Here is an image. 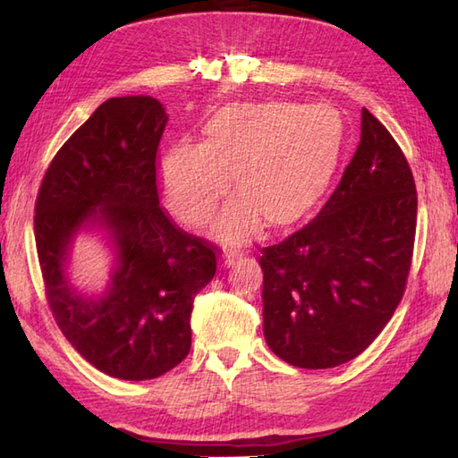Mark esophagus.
Listing matches in <instances>:
<instances>
[{
	"label": "esophagus",
	"instance_id": "34e87169",
	"mask_svg": "<svg viewBox=\"0 0 458 458\" xmlns=\"http://www.w3.org/2000/svg\"><path fill=\"white\" fill-rule=\"evenodd\" d=\"M236 259H238V254H234V251H226V254L222 256V266H224V267L234 266Z\"/></svg>",
	"mask_w": 458,
	"mask_h": 458
}]
</instances>
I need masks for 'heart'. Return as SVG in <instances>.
<instances>
[{"label":"heart","mask_w":458,"mask_h":458,"mask_svg":"<svg viewBox=\"0 0 458 458\" xmlns=\"http://www.w3.org/2000/svg\"><path fill=\"white\" fill-rule=\"evenodd\" d=\"M343 125L325 106L232 104L212 115L199 143L165 153L161 184L169 208L187 224L207 222L230 187L242 194L216 234L242 244L259 226L297 222L320 199L336 167Z\"/></svg>","instance_id":"b5f03b06"}]
</instances>
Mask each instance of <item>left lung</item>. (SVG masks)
Returning <instances> with one entry per match:
<instances>
[{"label": "left lung", "mask_w": 458, "mask_h": 458, "mask_svg": "<svg viewBox=\"0 0 458 458\" xmlns=\"http://www.w3.org/2000/svg\"><path fill=\"white\" fill-rule=\"evenodd\" d=\"M415 226L410 163L364 108L358 149L325 207L295 234L261 250L267 346L309 369L364 352L403 297Z\"/></svg>", "instance_id": "obj_1"}]
</instances>
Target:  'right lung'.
I'll return each instance as SVG.
<instances>
[{"mask_svg": "<svg viewBox=\"0 0 458 458\" xmlns=\"http://www.w3.org/2000/svg\"><path fill=\"white\" fill-rule=\"evenodd\" d=\"M167 114L151 96L106 100L48 165L35 202V244L48 307L86 362L112 377L153 379L191 350V313L218 250L159 207L157 149ZM109 230L119 258L102 298L72 289L75 232Z\"/></svg>", "mask_w": 458, "mask_h": 458, "instance_id": "add662e5", "label": "right lung"}]
</instances>
